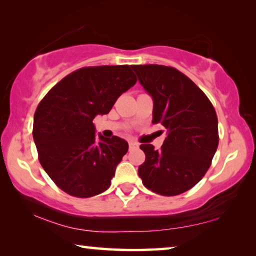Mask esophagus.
I'll list each match as a JSON object with an SVG mask.
<instances>
[{"label":"esophagus","mask_w":256,"mask_h":256,"mask_svg":"<svg viewBox=\"0 0 256 256\" xmlns=\"http://www.w3.org/2000/svg\"><path fill=\"white\" fill-rule=\"evenodd\" d=\"M138 146V144H136V142H130L128 144V148H130V150H134V149H136Z\"/></svg>","instance_id":"34e87169"}]
</instances>
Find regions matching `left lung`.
Segmentation results:
<instances>
[{
	"instance_id": "1",
	"label": "left lung",
	"mask_w": 256,
	"mask_h": 256,
	"mask_svg": "<svg viewBox=\"0 0 256 256\" xmlns=\"http://www.w3.org/2000/svg\"><path fill=\"white\" fill-rule=\"evenodd\" d=\"M154 100L152 123L166 128L162 148L141 144L144 162L138 172L146 188L174 196L196 185L218 148V118L206 94L172 66H132Z\"/></svg>"
}]
</instances>
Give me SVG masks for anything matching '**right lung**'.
<instances>
[{"mask_svg": "<svg viewBox=\"0 0 256 256\" xmlns=\"http://www.w3.org/2000/svg\"><path fill=\"white\" fill-rule=\"evenodd\" d=\"M136 82L130 66H86L63 78L38 104L32 128L38 159L66 193L90 198L110 186L128 144L116 136L98 138L92 120L108 114Z\"/></svg>", "mask_w": 256, "mask_h": 256, "instance_id": "add662e5", "label": "right lung"}]
</instances>
